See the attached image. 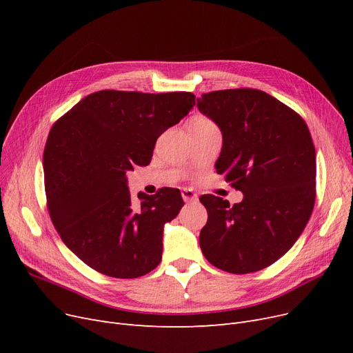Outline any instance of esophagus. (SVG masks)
<instances>
[{
	"mask_svg": "<svg viewBox=\"0 0 353 353\" xmlns=\"http://www.w3.org/2000/svg\"><path fill=\"white\" fill-rule=\"evenodd\" d=\"M181 197L184 201H194L197 200V194L192 189H181Z\"/></svg>",
	"mask_w": 353,
	"mask_h": 353,
	"instance_id": "obj_1",
	"label": "esophagus"
}]
</instances>
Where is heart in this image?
Here are the masks:
<instances>
[{
	"mask_svg": "<svg viewBox=\"0 0 353 353\" xmlns=\"http://www.w3.org/2000/svg\"><path fill=\"white\" fill-rule=\"evenodd\" d=\"M194 121H197V123H203V124H209V123H212L210 120H208V119H205V117H199V119H196Z\"/></svg>",
	"mask_w": 353,
	"mask_h": 353,
	"instance_id": "heart-1",
	"label": "heart"
}]
</instances>
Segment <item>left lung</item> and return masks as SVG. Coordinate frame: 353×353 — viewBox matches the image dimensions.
<instances>
[{"label":"left lung","instance_id":"1","mask_svg":"<svg viewBox=\"0 0 353 353\" xmlns=\"http://www.w3.org/2000/svg\"><path fill=\"white\" fill-rule=\"evenodd\" d=\"M200 113L223 136L219 174L243 193L228 200L205 194L208 223L199 243L208 261L229 273L262 270L299 239L316 197V152L305 120L254 88L219 90L197 99Z\"/></svg>","mask_w":353,"mask_h":353}]
</instances>
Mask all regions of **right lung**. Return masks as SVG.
I'll use <instances>...</instances> for the list:
<instances>
[{"label":"right lung","instance_id":"1","mask_svg":"<svg viewBox=\"0 0 353 353\" xmlns=\"http://www.w3.org/2000/svg\"><path fill=\"white\" fill-rule=\"evenodd\" d=\"M196 104L186 91L101 90L54 123L44 148L50 217L65 246L103 274L134 279L156 269L163 229L183 208L177 189L139 193L127 172L147 165L156 140Z\"/></svg>","mask_w":353,"mask_h":353}]
</instances>
